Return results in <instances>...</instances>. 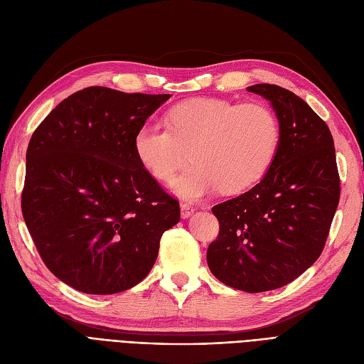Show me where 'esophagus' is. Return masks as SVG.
Listing matches in <instances>:
<instances>
[{
    "instance_id": "esophagus-1",
    "label": "esophagus",
    "mask_w": 364,
    "mask_h": 364,
    "mask_svg": "<svg viewBox=\"0 0 364 364\" xmlns=\"http://www.w3.org/2000/svg\"><path fill=\"white\" fill-rule=\"evenodd\" d=\"M181 213H182V217H183V218H188V217L193 215L194 208H193L190 203H182V205H181Z\"/></svg>"
}]
</instances>
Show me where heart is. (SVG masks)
Instances as JSON below:
<instances>
[{
  "label": "heart",
  "instance_id": "obj_1",
  "mask_svg": "<svg viewBox=\"0 0 364 364\" xmlns=\"http://www.w3.org/2000/svg\"><path fill=\"white\" fill-rule=\"evenodd\" d=\"M279 141L278 118L267 106L191 98L170 109L167 124L142 123L134 147L139 164L161 182L174 178L190 151L193 165L174 182V190L185 199H199L218 186L235 194L261 181Z\"/></svg>",
  "mask_w": 364,
  "mask_h": 364
}]
</instances>
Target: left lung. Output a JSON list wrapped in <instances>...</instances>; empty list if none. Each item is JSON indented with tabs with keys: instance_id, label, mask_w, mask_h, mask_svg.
<instances>
[{
	"instance_id": "left-lung-1",
	"label": "left lung",
	"mask_w": 364,
	"mask_h": 364,
	"mask_svg": "<svg viewBox=\"0 0 364 364\" xmlns=\"http://www.w3.org/2000/svg\"><path fill=\"white\" fill-rule=\"evenodd\" d=\"M247 91L274 109L279 149L259 183L213 208L220 230L206 261L220 282L261 293L294 281L321 257L340 199V178L331 132L301 97L270 83Z\"/></svg>"
}]
</instances>
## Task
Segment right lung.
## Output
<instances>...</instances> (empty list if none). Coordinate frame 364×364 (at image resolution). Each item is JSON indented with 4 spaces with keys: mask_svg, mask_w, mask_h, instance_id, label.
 Here are the masks:
<instances>
[{
    "mask_svg": "<svg viewBox=\"0 0 364 364\" xmlns=\"http://www.w3.org/2000/svg\"><path fill=\"white\" fill-rule=\"evenodd\" d=\"M170 94L90 86L31 135L21 208L43 264L70 287L114 294L144 279L179 202L139 164L136 130Z\"/></svg>",
    "mask_w": 364,
    "mask_h": 364,
    "instance_id": "1",
    "label": "right lung"
}]
</instances>
